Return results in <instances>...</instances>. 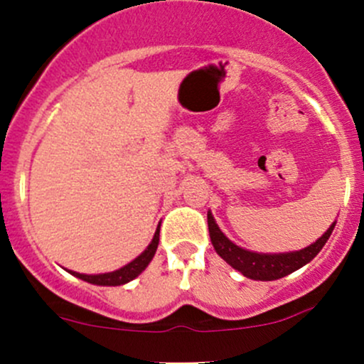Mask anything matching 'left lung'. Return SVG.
<instances>
[{
	"label": "left lung",
	"mask_w": 364,
	"mask_h": 364,
	"mask_svg": "<svg viewBox=\"0 0 364 364\" xmlns=\"http://www.w3.org/2000/svg\"><path fill=\"white\" fill-rule=\"evenodd\" d=\"M208 225H209V235H211V242L216 250L218 255L233 267L239 270L240 274L246 277L255 279V281H275V279L286 277L288 274L294 272V270L301 269L307 265L311 259L316 258V255L323 250L326 240L330 239L331 232H333L335 223L328 228L316 242L307 246L305 250L291 251V252H279V255H267V252H255L247 251L233 244L220 227L214 221L211 211H208Z\"/></svg>",
	"instance_id": "left-lung-1"
}]
</instances>
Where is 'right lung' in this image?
<instances>
[{
  "instance_id": "add662e5",
  "label": "right lung",
  "mask_w": 364,
  "mask_h": 364,
  "mask_svg": "<svg viewBox=\"0 0 364 364\" xmlns=\"http://www.w3.org/2000/svg\"><path fill=\"white\" fill-rule=\"evenodd\" d=\"M159 239H160V225L156 228L155 235H153L150 246L146 247L136 259H132L131 263H127L125 267L122 269L114 270V272H108V274H78V272H73L70 270V274L75 275V277L82 279V281L90 282V284H97V286H122V284H127L129 281L136 279L137 275L143 272L144 269L148 267V263L151 262L153 256H155L156 247H159Z\"/></svg>"
}]
</instances>
